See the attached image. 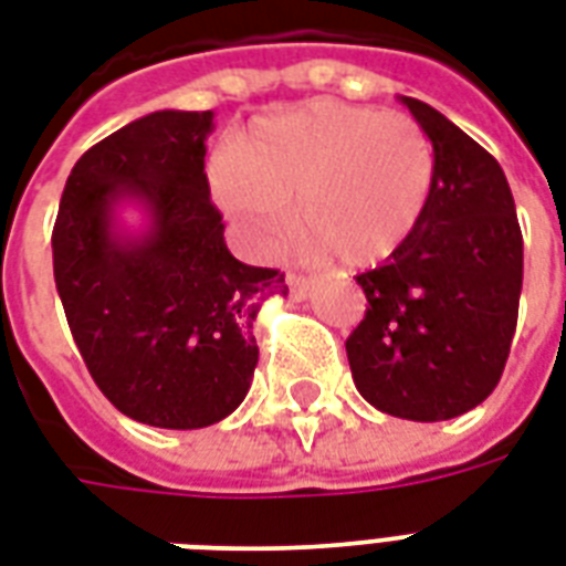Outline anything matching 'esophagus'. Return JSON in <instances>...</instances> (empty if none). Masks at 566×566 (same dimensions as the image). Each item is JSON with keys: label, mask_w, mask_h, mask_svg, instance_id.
<instances>
[{"label": "esophagus", "mask_w": 566, "mask_h": 566, "mask_svg": "<svg viewBox=\"0 0 566 566\" xmlns=\"http://www.w3.org/2000/svg\"><path fill=\"white\" fill-rule=\"evenodd\" d=\"M287 287H291L293 300H305V296H308V291H312V279H308V275L291 273L287 275Z\"/></svg>", "instance_id": "1"}]
</instances>
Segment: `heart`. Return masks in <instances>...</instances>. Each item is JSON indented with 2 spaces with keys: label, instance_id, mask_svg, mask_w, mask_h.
Returning a JSON list of instances; mask_svg holds the SVG:
<instances>
[{
  "label": "heart",
  "instance_id": "b5f03b06",
  "mask_svg": "<svg viewBox=\"0 0 566 566\" xmlns=\"http://www.w3.org/2000/svg\"><path fill=\"white\" fill-rule=\"evenodd\" d=\"M216 201L261 252L291 234L340 264L398 254L424 222L437 187V148L403 112L321 101L261 120L210 168Z\"/></svg>",
  "mask_w": 566,
  "mask_h": 566
}]
</instances>
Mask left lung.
I'll list each match as a JSON object with an SVG mask.
<instances>
[{
    "label": "left lung",
    "instance_id": "1",
    "mask_svg": "<svg viewBox=\"0 0 566 566\" xmlns=\"http://www.w3.org/2000/svg\"><path fill=\"white\" fill-rule=\"evenodd\" d=\"M400 101L437 148V187L416 237L356 275L368 312L347 338V359L379 412L448 421L484 403L502 379L523 291V231L493 154L433 106Z\"/></svg>",
    "mask_w": 566,
    "mask_h": 566
}]
</instances>
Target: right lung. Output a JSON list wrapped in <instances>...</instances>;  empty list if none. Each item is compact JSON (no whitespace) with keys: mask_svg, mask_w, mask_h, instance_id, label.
<instances>
[{"mask_svg":"<svg viewBox=\"0 0 566 566\" xmlns=\"http://www.w3.org/2000/svg\"><path fill=\"white\" fill-rule=\"evenodd\" d=\"M213 112H150L76 159L53 228L67 326L97 388L133 421L198 430L243 403L258 365L252 323L284 273L237 261L210 201ZM139 200L145 235L114 207Z\"/></svg>","mask_w":566,"mask_h":566,"instance_id":"right-lung-1","label":"right lung"}]
</instances>
